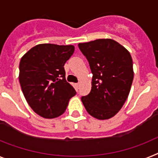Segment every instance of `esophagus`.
<instances>
[{
    "label": "esophagus",
    "mask_w": 158,
    "mask_h": 158,
    "mask_svg": "<svg viewBox=\"0 0 158 158\" xmlns=\"http://www.w3.org/2000/svg\"><path fill=\"white\" fill-rule=\"evenodd\" d=\"M79 86H80V83H76V88H77V89H79Z\"/></svg>",
    "instance_id": "obj_1"
}]
</instances>
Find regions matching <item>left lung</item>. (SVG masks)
I'll list each match as a JSON object with an SVG mask.
<instances>
[{
    "label": "left lung",
    "instance_id": "1",
    "mask_svg": "<svg viewBox=\"0 0 158 158\" xmlns=\"http://www.w3.org/2000/svg\"><path fill=\"white\" fill-rule=\"evenodd\" d=\"M79 48L93 75L91 92L82 102L91 116L110 119L121 109L130 91L134 76L130 53L108 38L79 43Z\"/></svg>",
    "mask_w": 158,
    "mask_h": 158
}]
</instances>
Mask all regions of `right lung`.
Listing matches in <instances>:
<instances>
[{"label":"right lung","mask_w":158,"mask_h":158,"mask_svg":"<svg viewBox=\"0 0 158 158\" xmlns=\"http://www.w3.org/2000/svg\"><path fill=\"white\" fill-rule=\"evenodd\" d=\"M75 46L39 44L24 54L20 61L19 82L26 101L38 115L46 119L58 117L67 109L76 94L66 80L64 65Z\"/></svg>","instance_id":"right-lung-1"}]
</instances>
